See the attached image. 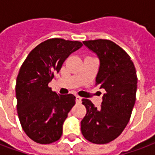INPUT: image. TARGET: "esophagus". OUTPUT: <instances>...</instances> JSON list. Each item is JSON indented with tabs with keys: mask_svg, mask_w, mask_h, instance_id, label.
Returning a JSON list of instances; mask_svg holds the SVG:
<instances>
[{
	"mask_svg": "<svg viewBox=\"0 0 155 155\" xmlns=\"http://www.w3.org/2000/svg\"><path fill=\"white\" fill-rule=\"evenodd\" d=\"M81 101H82V99H81L80 96H76V97H75V101H76L77 104H81Z\"/></svg>",
	"mask_w": 155,
	"mask_h": 155,
	"instance_id": "esophagus-1",
	"label": "esophagus"
}]
</instances>
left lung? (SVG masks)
<instances>
[{
    "instance_id": "obj_1",
    "label": "left lung",
    "mask_w": 155,
    "mask_h": 155,
    "mask_svg": "<svg viewBox=\"0 0 155 155\" xmlns=\"http://www.w3.org/2000/svg\"><path fill=\"white\" fill-rule=\"evenodd\" d=\"M100 60L95 84L104 89L101 106L82 100L86 114L81 120V133L90 142L107 143L123 132L131 116L137 91L136 71L123 49L109 40L83 41Z\"/></svg>"
}]
</instances>
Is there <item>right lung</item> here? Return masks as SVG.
I'll return each instance as SVG.
<instances>
[{"mask_svg": "<svg viewBox=\"0 0 155 155\" xmlns=\"http://www.w3.org/2000/svg\"><path fill=\"white\" fill-rule=\"evenodd\" d=\"M80 41L50 39L34 48L22 64L15 84L17 113L26 135L36 143L57 141L68 113L75 104L74 94H58L48 84Z\"/></svg>", "mask_w": 155, "mask_h": 155, "instance_id": "right-lung-1", "label": "right lung"}]
</instances>
